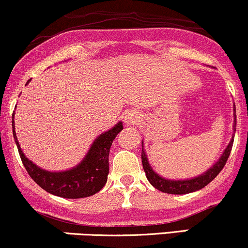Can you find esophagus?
<instances>
[{
	"label": "esophagus",
	"instance_id": "1",
	"mask_svg": "<svg viewBox=\"0 0 248 248\" xmlns=\"http://www.w3.org/2000/svg\"><path fill=\"white\" fill-rule=\"evenodd\" d=\"M137 121H138V116H137L135 112H127L126 115H125V122H126L127 124H133L136 123Z\"/></svg>",
	"mask_w": 248,
	"mask_h": 248
}]
</instances>
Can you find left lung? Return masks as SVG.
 <instances>
[{"label": "left lung", "mask_w": 248, "mask_h": 248, "mask_svg": "<svg viewBox=\"0 0 248 248\" xmlns=\"http://www.w3.org/2000/svg\"><path fill=\"white\" fill-rule=\"evenodd\" d=\"M233 131L235 132V125H237V116H235V107H233ZM232 145H233V137L230 140L229 145L226 146L225 151H224L220 158L217 160V162L212 167L209 168L208 170L204 171L201 175L193 177V179L187 180H170L165 179V177L160 176L153 170L151 167L150 162H148L146 152L144 151V142L141 141V161H142V168H144L145 173H146V177L148 182L153 186L154 188L158 190L162 191V193L167 194H174V195H185L189 193H194V191L200 190V189L204 188L206 185H209L212 180L216 177L220 170H223L225 166L226 161H228L230 153H231Z\"/></svg>", "instance_id": "left-lung-1"}]
</instances>
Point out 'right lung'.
Here are the masks:
<instances>
[{"mask_svg":"<svg viewBox=\"0 0 248 248\" xmlns=\"http://www.w3.org/2000/svg\"><path fill=\"white\" fill-rule=\"evenodd\" d=\"M29 80L28 82H30ZM15 111L13 113V135L25 170L31 179L47 193L63 199H82L101 190L107 183L109 174V152L116 136L123 130V123L118 122L111 129L103 132L93 141L88 153L80 164L62 171H49L38 167L23 153L16 131Z\"/></svg>","mask_w":248,"mask_h":248,"instance_id":"1","label":"right lung"}]
</instances>
